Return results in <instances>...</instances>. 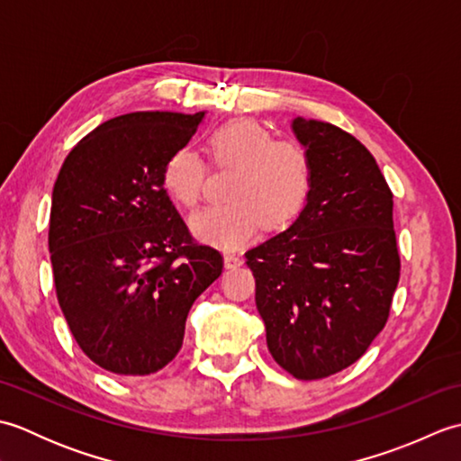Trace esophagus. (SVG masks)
Segmentation results:
<instances>
[{"label": "esophagus", "instance_id": "esophagus-1", "mask_svg": "<svg viewBox=\"0 0 461 461\" xmlns=\"http://www.w3.org/2000/svg\"><path fill=\"white\" fill-rule=\"evenodd\" d=\"M223 263H225V267H228V269H236V267L241 266L243 259H241V256H238V253L228 251V253H225V256H223Z\"/></svg>", "mask_w": 461, "mask_h": 461}]
</instances>
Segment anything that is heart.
Segmentation results:
<instances>
[{
    "label": "heart",
    "mask_w": 461,
    "mask_h": 461,
    "mask_svg": "<svg viewBox=\"0 0 461 461\" xmlns=\"http://www.w3.org/2000/svg\"><path fill=\"white\" fill-rule=\"evenodd\" d=\"M218 168L238 170L228 205L195 212L190 228L195 238L218 248H240L269 223L283 230L299 218L309 202L315 178L312 156L299 140H276L266 126L238 119L221 124L210 139ZM205 184V164L190 149L174 150L162 168V185L170 198L194 208Z\"/></svg>",
    "instance_id": "obj_1"
}]
</instances>
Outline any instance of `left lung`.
Instances as JSON below:
<instances>
[{
    "mask_svg": "<svg viewBox=\"0 0 461 461\" xmlns=\"http://www.w3.org/2000/svg\"><path fill=\"white\" fill-rule=\"evenodd\" d=\"M315 166L309 202L287 231L246 253L267 347L299 380L345 370L384 329L400 279L393 192L365 144L297 116Z\"/></svg>",
    "mask_w": 461,
    "mask_h": 461,
    "instance_id": "left-lung-1",
    "label": "left lung"
}]
</instances>
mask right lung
I'll use <instances>...</instances> for the list:
<instances>
[{
	"label": "right lung",
	"instance_id": "add662e5",
	"mask_svg": "<svg viewBox=\"0 0 461 461\" xmlns=\"http://www.w3.org/2000/svg\"><path fill=\"white\" fill-rule=\"evenodd\" d=\"M203 113H129L68 152L51 198L49 251L59 305L77 345L122 376L158 372L178 355L185 317L221 276L162 185L168 156Z\"/></svg>",
	"mask_w": 461,
	"mask_h": 461
}]
</instances>
